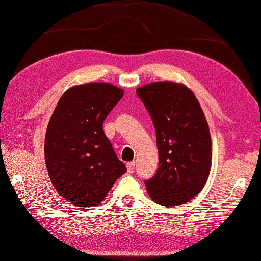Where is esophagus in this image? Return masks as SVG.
<instances>
[{
	"label": "esophagus",
	"instance_id": "34e87169",
	"mask_svg": "<svg viewBox=\"0 0 261 261\" xmlns=\"http://www.w3.org/2000/svg\"><path fill=\"white\" fill-rule=\"evenodd\" d=\"M127 170L129 173H133L135 170V162H129L127 163Z\"/></svg>",
	"mask_w": 261,
	"mask_h": 261
}]
</instances>
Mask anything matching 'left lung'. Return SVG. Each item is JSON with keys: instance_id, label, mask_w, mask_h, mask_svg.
<instances>
[{"instance_id": "1", "label": "left lung", "mask_w": 261, "mask_h": 261, "mask_svg": "<svg viewBox=\"0 0 261 261\" xmlns=\"http://www.w3.org/2000/svg\"><path fill=\"white\" fill-rule=\"evenodd\" d=\"M156 130L159 165L145 180L150 197L177 206L203 189L211 168V135L194 93L184 85L153 82L136 89Z\"/></svg>"}]
</instances>
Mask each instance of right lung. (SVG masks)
<instances>
[{"label":"right lung","instance_id":"1","mask_svg":"<svg viewBox=\"0 0 261 261\" xmlns=\"http://www.w3.org/2000/svg\"><path fill=\"white\" fill-rule=\"evenodd\" d=\"M122 95L103 82L72 87L50 118L44 140L48 174L58 194L77 207L99 204L127 171L103 130Z\"/></svg>","mask_w":261,"mask_h":261}]
</instances>
